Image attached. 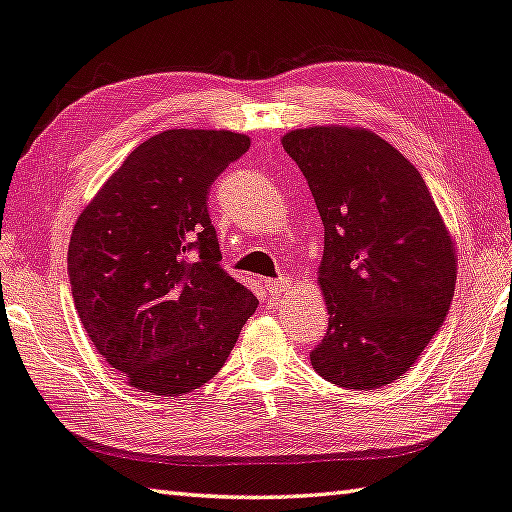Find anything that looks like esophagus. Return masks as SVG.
Instances as JSON below:
<instances>
[{"mask_svg":"<svg viewBox=\"0 0 512 512\" xmlns=\"http://www.w3.org/2000/svg\"><path fill=\"white\" fill-rule=\"evenodd\" d=\"M264 286L268 288V293L277 295V293H284L288 286H291V280L288 277H277V280H266Z\"/></svg>","mask_w":512,"mask_h":512,"instance_id":"1","label":"esophagus"}]
</instances>
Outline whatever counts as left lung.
<instances>
[{
    "mask_svg": "<svg viewBox=\"0 0 512 512\" xmlns=\"http://www.w3.org/2000/svg\"><path fill=\"white\" fill-rule=\"evenodd\" d=\"M324 224L320 291L329 329L311 365L329 383H394L448 315L457 250L416 167L365 127L318 125L282 136Z\"/></svg>",
    "mask_w": 512,
    "mask_h": 512,
    "instance_id": "left-lung-1",
    "label": "left lung"
}]
</instances>
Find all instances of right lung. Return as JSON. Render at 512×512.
<instances>
[{"mask_svg":"<svg viewBox=\"0 0 512 512\" xmlns=\"http://www.w3.org/2000/svg\"><path fill=\"white\" fill-rule=\"evenodd\" d=\"M228 129H167L127 156L69 241L89 340L136 389L183 396L224 367L257 297L219 266L212 181L248 152Z\"/></svg>","mask_w":512,"mask_h":512,"instance_id":"obj_1","label":"right lung"}]
</instances>
